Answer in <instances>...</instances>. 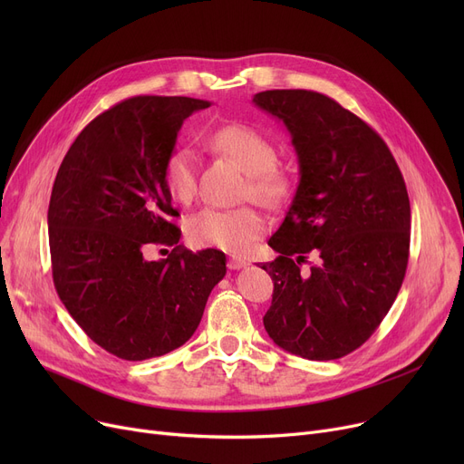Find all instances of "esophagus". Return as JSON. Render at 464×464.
Returning <instances> with one entry per match:
<instances>
[{"mask_svg": "<svg viewBox=\"0 0 464 464\" xmlns=\"http://www.w3.org/2000/svg\"><path fill=\"white\" fill-rule=\"evenodd\" d=\"M227 266L231 271H238V269H245V266H248V263L245 259H240V257H229Z\"/></svg>", "mask_w": 464, "mask_h": 464, "instance_id": "esophagus-1", "label": "esophagus"}]
</instances>
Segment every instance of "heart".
Listing matches in <instances>:
<instances>
[{"instance_id": "b5f03b06", "label": "heart", "mask_w": 464, "mask_h": 464, "mask_svg": "<svg viewBox=\"0 0 464 464\" xmlns=\"http://www.w3.org/2000/svg\"><path fill=\"white\" fill-rule=\"evenodd\" d=\"M214 150L235 160L248 175L246 195L265 207H276L285 199L289 180L276 169L278 152L275 144L259 131L242 126H219L208 135ZM163 179L170 198L189 203L198 191V158L193 150L180 146L169 154ZM265 231L263 216L252 207L216 208L207 207L188 218L186 233L195 246L219 248L231 254L245 252Z\"/></svg>"}]
</instances>
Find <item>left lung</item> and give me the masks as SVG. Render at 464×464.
Segmentation results:
<instances>
[{
  "label": "left lung",
  "mask_w": 464,
  "mask_h": 464,
  "mask_svg": "<svg viewBox=\"0 0 464 464\" xmlns=\"http://www.w3.org/2000/svg\"><path fill=\"white\" fill-rule=\"evenodd\" d=\"M291 135L299 186L263 263L275 291L263 325L282 350L331 361L357 350L385 318L402 285L410 201L383 139L331 97L266 90L252 100ZM306 253L319 261L308 274Z\"/></svg>",
  "instance_id": "1"
}]
</instances>
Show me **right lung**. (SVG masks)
<instances>
[{
	"label": "right lung",
	"instance_id": "1",
	"mask_svg": "<svg viewBox=\"0 0 464 464\" xmlns=\"http://www.w3.org/2000/svg\"><path fill=\"white\" fill-rule=\"evenodd\" d=\"M207 107L193 97H131L93 118L58 169L48 205L54 285L71 318L120 359L180 348L226 276L224 252L179 245L163 179L184 120ZM152 244L174 252L149 262Z\"/></svg>",
	"mask_w": 464,
	"mask_h": 464
}]
</instances>
